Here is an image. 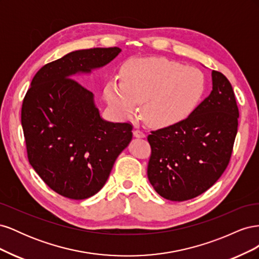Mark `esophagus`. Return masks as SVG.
<instances>
[{
	"mask_svg": "<svg viewBox=\"0 0 259 259\" xmlns=\"http://www.w3.org/2000/svg\"><path fill=\"white\" fill-rule=\"evenodd\" d=\"M133 135H134V137H136V138H145L146 137L145 133L140 130H135L134 132H133Z\"/></svg>",
	"mask_w": 259,
	"mask_h": 259,
	"instance_id": "1",
	"label": "esophagus"
}]
</instances>
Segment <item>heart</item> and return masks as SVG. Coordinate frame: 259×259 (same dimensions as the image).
Returning <instances> with one entry per match:
<instances>
[{
  "instance_id": "heart-1",
  "label": "heart",
  "mask_w": 259,
  "mask_h": 259,
  "mask_svg": "<svg viewBox=\"0 0 259 259\" xmlns=\"http://www.w3.org/2000/svg\"><path fill=\"white\" fill-rule=\"evenodd\" d=\"M201 70L165 58H135L122 68V81H108L107 104L123 119L142 106L145 122L155 128L168 127L187 119L205 93Z\"/></svg>"
}]
</instances>
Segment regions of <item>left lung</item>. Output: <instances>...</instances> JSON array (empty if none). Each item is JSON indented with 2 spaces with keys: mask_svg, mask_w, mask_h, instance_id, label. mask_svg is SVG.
Masks as SVG:
<instances>
[{
  "mask_svg": "<svg viewBox=\"0 0 259 259\" xmlns=\"http://www.w3.org/2000/svg\"><path fill=\"white\" fill-rule=\"evenodd\" d=\"M211 92L185 119L148 136V179L161 197L186 201L213 186L228 166L239 109L227 77L211 71Z\"/></svg>",
  "mask_w": 259,
  "mask_h": 259,
  "instance_id": "1",
  "label": "left lung"
}]
</instances>
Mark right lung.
Here are the masks:
<instances>
[{"label": "right lung", "instance_id": "obj_1", "mask_svg": "<svg viewBox=\"0 0 259 259\" xmlns=\"http://www.w3.org/2000/svg\"><path fill=\"white\" fill-rule=\"evenodd\" d=\"M121 52L98 48L69 53L38 70L23 99L29 162L62 197L83 200L96 194L131 143L132 125L104 120L94 94L71 79L105 67Z\"/></svg>", "mask_w": 259, "mask_h": 259}]
</instances>
